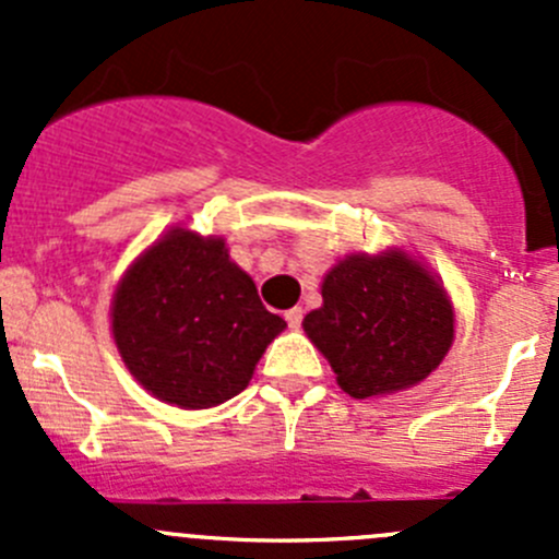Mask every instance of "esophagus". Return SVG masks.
Returning a JSON list of instances; mask_svg holds the SVG:
<instances>
[{"mask_svg":"<svg viewBox=\"0 0 559 559\" xmlns=\"http://www.w3.org/2000/svg\"><path fill=\"white\" fill-rule=\"evenodd\" d=\"M302 308H289V311H286V324L292 326V330H297V326L302 324Z\"/></svg>","mask_w":559,"mask_h":559,"instance_id":"34e87169","label":"esophagus"}]
</instances>
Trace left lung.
<instances>
[{"mask_svg":"<svg viewBox=\"0 0 559 559\" xmlns=\"http://www.w3.org/2000/svg\"><path fill=\"white\" fill-rule=\"evenodd\" d=\"M321 300L302 330L357 400L419 384L452 348V300L403 248L341 259L321 281Z\"/></svg>","mask_w":559,"mask_h":559,"instance_id":"8db88e82","label":"left lung"}]
</instances>
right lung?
<instances>
[{"instance_id": "add662e5", "label": "right lung", "mask_w": 559, "mask_h": 559, "mask_svg": "<svg viewBox=\"0 0 559 559\" xmlns=\"http://www.w3.org/2000/svg\"><path fill=\"white\" fill-rule=\"evenodd\" d=\"M110 326L143 389L197 411L243 392L286 321L262 306L224 238L173 227L118 281Z\"/></svg>"}]
</instances>
